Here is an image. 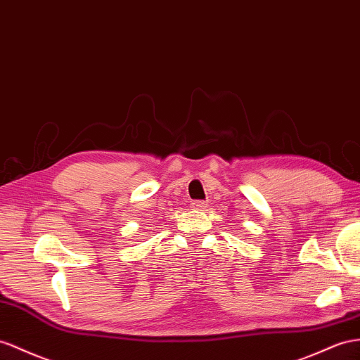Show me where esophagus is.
<instances>
[{"label":"esophagus","instance_id":"34e87169","mask_svg":"<svg viewBox=\"0 0 360 360\" xmlns=\"http://www.w3.org/2000/svg\"><path fill=\"white\" fill-rule=\"evenodd\" d=\"M190 207H191L193 210H199V211H202V210H205V208H207V202H204V200H193L191 204H190Z\"/></svg>","mask_w":360,"mask_h":360}]
</instances>
